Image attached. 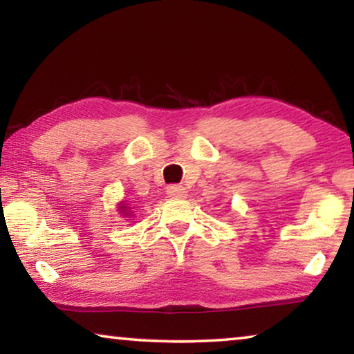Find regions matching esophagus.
<instances>
[{
    "instance_id": "esophagus-1",
    "label": "esophagus",
    "mask_w": 354,
    "mask_h": 354,
    "mask_svg": "<svg viewBox=\"0 0 354 354\" xmlns=\"http://www.w3.org/2000/svg\"><path fill=\"white\" fill-rule=\"evenodd\" d=\"M167 195L170 198H186L187 189L183 186H170V187H167Z\"/></svg>"
}]
</instances>
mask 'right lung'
Segmentation results:
<instances>
[{"instance_id":"add662e5","label":"right lung","mask_w":354,"mask_h":354,"mask_svg":"<svg viewBox=\"0 0 354 354\" xmlns=\"http://www.w3.org/2000/svg\"><path fill=\"white\" fill-rule=\"evenodd\" d=\"M116 207H118V214L122 216V217H132L133 216L132 207L129 206L126 201H120V203L116 205Z\"/></svg>"}]
</instances>
